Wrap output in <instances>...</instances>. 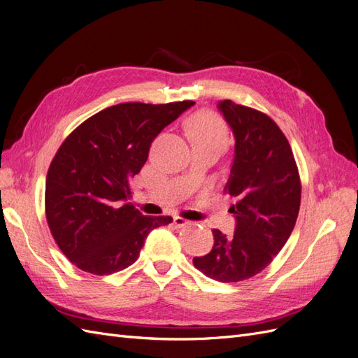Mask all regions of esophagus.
<instances>
[{"instance_id": "esophagus-1", "label": "esophagus", "mask_w": 358, "mask_h": 358, "mask_svg": "<svg viewBox=\"0 0 358 358\" xmlns=\"http://www.w3.org/2000/svg\"><path fill=\"white\" fill-rule=\"evenodd\" d=\"M173 224H175V227H178V229H182L183 225H188L189 221L182 218V216H175V218H173Z\"/></svg>"}]
</instances>
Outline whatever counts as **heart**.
Here are the masks:
<instances>
[{
    "mask_svg": "<svg viewBox=\"0 0 358 358\" xmlns=\"http://www.w3.org/2000/svg\"><path fill=\"white\" fill-rule=\"evenodd\" d=\"M192 142H225L227 128L221 119L210 112H200L189 121Z\"/></svg>",
    "mask_w": 358,
    "mask_h": 358,
    "instance_id": "obj_1",
    "label": "heart"
}]
</instances>
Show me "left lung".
Segmentation results:
<instances>
[{"label":"left lung","mask_w":358,"mask_h":358,"mask_svg":"<svg viewBox=\"0 0 358 358\" xmlns=\"http://www.w3.org/2000/svg\"><path fill=\"white\" fill-rule=\"evenodd\" d=\"M236 137L234 159L224 191L234 197L236 230H213V248L192 259L194 267L220 282H239L264 270L294 229L301 182L291 146L266 113L224 100L218 104Z\"/></svg>","instance_id":"8db88e82"}]
</instances>
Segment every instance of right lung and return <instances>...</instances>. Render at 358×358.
<instances>
[{
    "label": "right lung",
    "instance_id": "obj_1",
    "mask_svg": "<svg viewBox=\"0 0 358 358\" xmlns=\"http://www.w3.org/2000/svg\"><path fill=\"white\" fill-rule=\"evenodd\" d=\"M194 101L121 103L92 115L64 140L46 178L50 233L83 272L112 275L131 266L150 230L171 216H146L131 203V180L150 143Z\"/></svg>",
    "mask_w": 358,
    "mask_h": 358
}]
</instances>
